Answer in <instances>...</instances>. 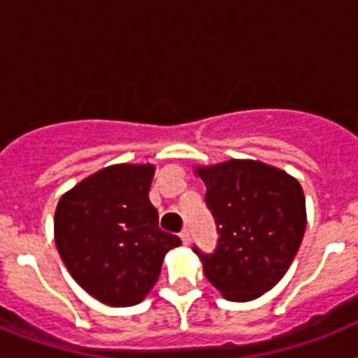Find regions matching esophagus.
<instances>
[{
	"label": "esophagus",
	"mask_w": 358,
	"mask_h": 358,
	"mask_svg": "<svg viewBox=\"0 0 358 358\" xmlns=\"http://www.w3.org/2000/svg\"><path fill=\"white\" fill-rule=\"evenodd\" d=\"M180 239H182V243H184V245H189V243H191L189 230H184V232L180 234Z\"/></svg>",
	"instance_id": "1"
}]
</instances>
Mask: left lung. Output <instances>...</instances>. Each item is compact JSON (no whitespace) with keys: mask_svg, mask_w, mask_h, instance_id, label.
<instances>
[{"mask_svg":"<svg viewBox=\"0 0 358 358\" xmlns=\"http://www.w3.org/2000/svg\"><path fill=\"white\" fill-rule=\"evenodd\" d=\"M208 210L217 224V247H193L204 275L229 301L266 294L288 271L305 236V195L299 182L260 162L230 159L199 167Z\"/></svg>","mask_w":358,"mask_h":358,"instance_id":"1","label":"left lung"}]
</instances>
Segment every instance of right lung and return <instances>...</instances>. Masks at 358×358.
Masks as SVG:
<instances>
[{"instance_id":"obj_1","label":"right lung","mask_w":358,"mask_h":358,"mask_svg":"<svg viewBox=\"0 0 358 358\" xmlns=\"http://www.w3.org/2000/svg\"><path fill=\"white\" fill-rule=\"evenodd\" d=\"M152 165H113L64 193L55 210V245L74 280L109 306L145 299L178 236L159 229L148 201Z\"/></svg>"}]
</instances>
